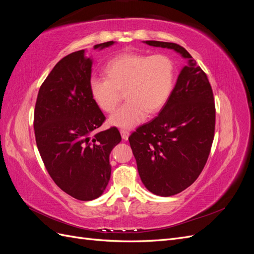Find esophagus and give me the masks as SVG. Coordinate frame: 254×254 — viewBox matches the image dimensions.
<instances>
[{
    "mask_svg": "<svg viewBox=\"0 0 254 254\" xmlns=\"http://www.w3.org/2000/svg\"><path fill=\"white\" fill-rule=\"evenodd\" d=\"M129 134H130L129 130H127V129H121V135H122V137L124 140H128Z\"/></svg>",
    "mask_w": 254,
    "mask_h": 254,
    "instance_id": "34e87169",
    "label": "esophagus"
}]
</instances>
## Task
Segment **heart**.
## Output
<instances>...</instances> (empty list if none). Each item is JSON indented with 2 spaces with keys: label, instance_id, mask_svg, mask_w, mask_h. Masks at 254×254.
<instances>
[{
  "label": "heart",
  "instance_id": "obj_1",
  "mask_svg": "<svg viewBox=\"0 0 254 254\" xmlns=\"http://www.w3.org/2000/svg\"><path fill=\"white\" fill-rule=\"evenodd\" d=\"M105 73L107 78H90V95L99 109L110 113L124 92L127 102L109 119L110 125L121 128H131L147 113L155 114L162 109L175 80L173 60L162 54H121L106 64Z\"/></svg>",
  "mask_w": 254,
  "mask_h": 254
}]
</instances>
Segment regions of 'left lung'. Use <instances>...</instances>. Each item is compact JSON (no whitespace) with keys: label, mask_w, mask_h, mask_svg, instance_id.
<instances>
[{"label":"left lung","mask_w":254,"mask_h":254,"mask_svg":"<svg viewBox=\"0 0 254 254\" xmlns=\"http://www.w3.org/2000/svg\"><path fill=\"white\" fill-rule=\"evenodd\" d=\"M144 42L174 50L188 59L158 117L129 136L145 188L168 197L193 184L209 158L215 131L214 96L206 74L181 45Z\"/></svg>","instance_id":"left-lung-1"}]
</instances>
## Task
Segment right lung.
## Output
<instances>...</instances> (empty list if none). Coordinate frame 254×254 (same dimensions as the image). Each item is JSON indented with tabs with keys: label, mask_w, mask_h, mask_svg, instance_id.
Here are the masks:
<instances>
[{
	"label": "right lung",
	"mask_w": 254,
	"mask_h": 254,
	"mask_svg": "<svg viewBox=\"0 0 254 254\" xmlns=\"http://www.w3.org/2000/svg\"><path fill=\"white\" fill-rule=\"evenodd\" d=\"M91 67L84 50L64 57L41 84L34 113L36 143L45 168L61 190L82 201L104 193L111 175L110 152L122 140L115 127L98 131L106 118L90 95Z\"/></svg>",
	"instance_id": "add662e5"
}]
</instances>
